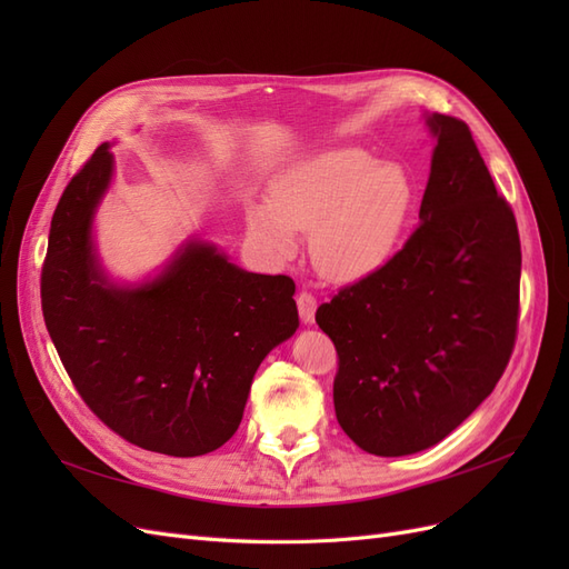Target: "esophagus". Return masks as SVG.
Listing matches in <instances>:
<instances>
[{"label": "esophagus", "mask_w": 569, "mask_h": 569, "mask_svg": "<svg viewBox=\"0 0 569 569\" xmlns=\"http://www.w3.org/2000/svg\"><path fill=\"white\" fill-rule=\"evenodd\" d=\"M297 306H299L301 320H303L306 325H313V320H316V308H318L316 299H313L311 295H308V291H301V295L297 297Z\"/></svg>", "instance_id": "34e87169"}]
</instances>
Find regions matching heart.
Segmentation results:
<instances>
[{"mask_svg": "<svg viewBox=\"0 0 569 569\" xmlns=\"http://www.w3.org/2000/svg\"><path fill=\"white\" fill-rule=\"evenodd\" d=\"M412 209L416 187L401 163L339 147L280 170L268 184V201L247 209V230L278 261L297 253V232H308V253L322 278L353 284L393 261Z\"/></svg>", "mask_w": 569, "mask_h": 569, "instance_id": "obj_1", "label": "heart"}]
</instances>
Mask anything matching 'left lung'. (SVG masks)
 I'll return each mask as SVG.
<instances>
[{
	"label": "left lung",
	"mask_w": 569,
	"mask_h": 569,
	"mask_svg": "<svg viewBox=\"0 0 569 569\" xmlns=\"http://www.w3.org/2000/svg\"><path fill=\"white\" fill-rule=\"evenodd\" d=\"M425 126L437 144L420 228L380 274L316 313L339 353L337 420L385 458L449 437L501 380L518 332V222L470 128L441 113Z\"/></svg>",
	"instance_id": "1"
}]
</instances>
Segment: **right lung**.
Instances as JSON below:
<instances>
[{
    "label": "right lung",
    "instance_id": "obj_1",
    "mask_svg": "<svg viewBox=\"0 0 569 569\" xmlns=\"http://www.w3.org/2000/svg\"><path fill=\"white\" fill-rule=\"evenodd\" d=\"M113 173L104 142L51 218L42 268L49 337L113 432L166 456L211 453L242 422L258 366L297 332V284L239 268L201 237L184 239L144 280L116 282L94 237Z\"/></svg>",
    "mask_w": 569,
    "mask_h": 569
}]
</instances>
